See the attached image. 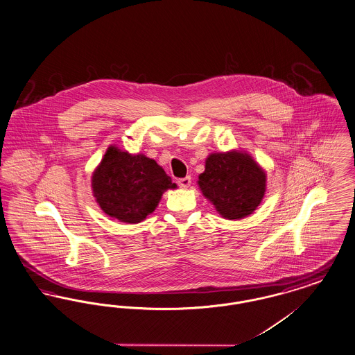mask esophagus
Returning <instances> with one entry per match:
<instances>
[{"instance_id":"esophagus-1","label":"esophagus","mask_w":355,"mask_h":355,"mask_svg":"<svg viewBox=\"0 0 355 355\" xmlns=\"http://www.w3.org/2000/svg\"><path fill=\"white\" fill-rule=\"evenodd\" d=\"M191 184V178L190 177H184V178H181V180H178V186L181 187V189H187L189 186Z\"/></svg>"}]
</instances>
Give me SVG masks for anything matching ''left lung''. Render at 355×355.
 <instances>
[{"instance_id":"1","label":"left lung","mask_w":355,"mask_h":355,"mask_svg":"<svg viewBox=\"0 0 355 355\" xmlns=\"http://www.w3.org/2000/svg\"><path fill=\"white\" fill-rule=\"evenodd\" d=\"M198 184L216 211L230 220L254 213L266 193L267 175L245 152L213 153L206 158Z\"/></svg>"}]
</instances>
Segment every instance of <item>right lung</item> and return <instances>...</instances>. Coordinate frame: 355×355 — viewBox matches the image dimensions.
Instances as JSON below:
<instances>
[{"label":"right lung","instance_id":"add662e5","mask_svg":"<svg viewBox=\"0 0 355 355\" xmlns=\"http://www.w3.org/2000/svg\"><path fill=\"white\" fill-rule=\"evenodd\" d=\"M177 184L144 155H129L111 145L92 174V191L100 209L124 223H140Z\"/></svg>","mask_w":355,"mask_h":355}]
</instances>
